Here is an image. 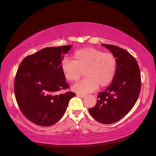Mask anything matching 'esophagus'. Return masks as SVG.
Returning <instances> with one entry per match:
<instances>
[{"label":"esophagus","mask_w":156,"mask_h":156,"mask_svg":"<svg viewBox=\"0 0 156 156\" xmlns=\"http://www.w3.org/2000/svg\"><path fill=\"white\" fill-rule=\"evenodd\" d=\"M78 97H79V98H84L86 97V96L85 95H82V94H77V95Z\"/></svg>","instance_id":"1"}]
</instances>
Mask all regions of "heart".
<instances>
[{"mask_svg": "<svg viewBox=\"0 0 156 156\" xmlns=\"http://www.w3.org/2000/svg\"><path fill=\"white\" fill-rule=\"evenodd\" d=\"M60 68L64 77L70 82L77 81L84 71L86 78L75 84L72 90L84 94L96 90L99 86L105 87L111 83L116 72V60L111 53L84 48L75 52L73 61L64 59Z\"/></svg>", "mask_w": 156, "mask_h": 156, "instance_id": "1", "label": "heart"}]
</instances>
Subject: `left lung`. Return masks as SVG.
<instances>
[{"mask_svg":"<svg viewBox=\"0 0 156 156\" xmlns=\"http://www.w3.org/2000/svg\"><path fill=\"white\" fill-rule=\"evenodd\" d=\"M102 45L115 56L116 73L110 85L99 93L96 105L88 111L98 122L109 124L122 119L133 107L140 94L141 79L137 62L130 53L115 45Z\"/></svg>","mask_w":156,"mask_h":156,"instance_id":"8db88e82","label":"left lung"}]
</instances>
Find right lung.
<instances>
[{"mask_svg": "<svg viewBox=\"0 0 156 156\" xmlns=\"http://www.w3.org/2000/svg\"><path fill=\"white\" fill-rule=\"evenodd\" d=\"M72 45L46 48L28 56L19 67L14 82L17 104L27 119L36 125L50 126L57 122L75 94L68 88L61 70L64 55Z\"/></svg>", "mask_w": 156, "mask_h": 156, "instance_id": "add662e5", "label": "right lung"}]
</instances>
